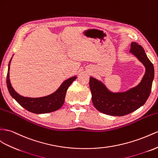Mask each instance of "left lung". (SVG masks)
Returning a JSON list of instances; mask_svg holds the SVG:
<instances>
[{"label":"left lung","instance_id":"1","mask_svg":"<svg viewBox=\"0 0 158 158\" xmlns=\"http://www.w3.org/2000/svg\"><path fill=\"white\" fill-rule=\"evenodd\" d=\"M129 52L145 67L143 77L136 87L125 92L113 93L98 79L89 78L92 102L97 110L103 114L112 116H123L131 114L144 105L150 95L154 78L153 64L148 58L143 48L137 43H131Z\"/></svg>","mask_w":158,"mask_h":158}]
</instances>
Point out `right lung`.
Listing matches in <instances>:
<instances>
[{"label": "right lung", "mask_w": 158, "mask_h": 158, "mask_svg": "<svg viewBox=\"0 0 158 158\" xmlns=\"http://www.w3.org/2000/svg\"><path fill=\"white\" fill-rule=\"evenodd\" d=\"M11 59L10 60L9 68H8L6 84L8 90L10 95L17 101V103L27 111L37 114H47V113L55 111L63 106L68 88L77 79V77H72L64 81L57 90L49 95L38 98H26L17 94L11 85L9 79V70Z\"/></svg>", "instance_id": "right-lung-1"}]
</instances>
